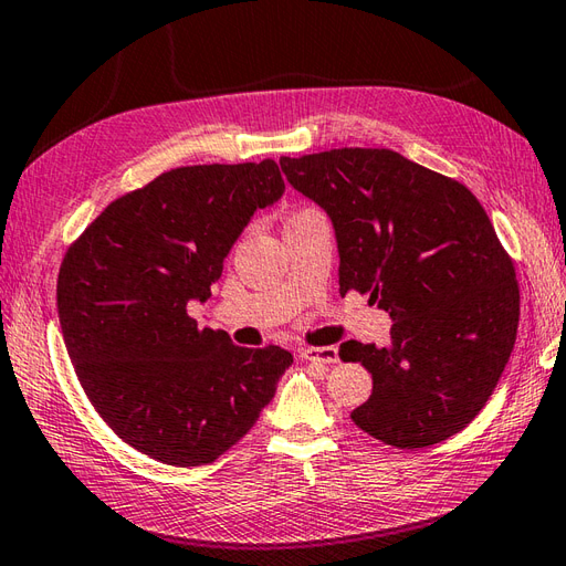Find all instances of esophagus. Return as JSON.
I'll return each mask as SVG.
<instances>
[{"label":"esophagus","instance_id":"esophagus-1","mask_svg":"<svg viewBox=\"0 0 566 566\" xmlns=\"http://www.w3.org/2000/svg\"><path fill=\"white\" fill-rule=\"evenodd\" d=\"M301 359L315 361V364H325V366L339 361L337 347H304V349H301Z\"/></svg>","mask_w":566,"mask_h":566}]
</instances>
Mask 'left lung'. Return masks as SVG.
<instances>
[{"label": "left lung", "instance_id": "obj_1", "mask_svg": "<svg viewBox=\"0 0 566 566\" xmlns=\"http://www.w3.org/2000/svg\"><path fill=\"white\" fill-rule=\"evenodd\" d=\"M280 166L333 221L339 294H369L392 318L388 347H339L374 378L354 424L398 449L453 437L490 400L518 331L514 262L488 212L458 180L390 149L282 156Z\"/></svg>", "mask_w": 566, "mask_h": 566}]
</instances>
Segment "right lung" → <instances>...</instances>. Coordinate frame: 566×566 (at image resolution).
<instances>
[{
	"label": "right lung",
	"mask_w": 566,
	"mask_h": 566,
	"mask_svg": "<svg viewBox=\"0 0 566 566\" xmlns=\"http://www.w3.org/2000/svg\"><path fill=\"white\" fill-rule=\"evenodd\" d=\"M284 195L277 164L186 166L111 202L62 260L57 313L91 405L154 461L212 463L243 439L294 357L200 327L223 258Z\"/></svg>",
	"instance_id": "1"
}]
</instances>
